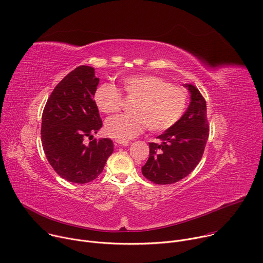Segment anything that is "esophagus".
<instances>
[{
  "label": "esophagus",
  "instance_id": "34e87169",
  "mask_svg": "<svg viewBox=\"0 0 263 263\" xmlns=\"http://www.w3.org/2000/svg\"><path fill=\"white\" fill-rule=\"evenodd\" d=\"M115 144L116 145H128L129 144V141L127 140H120V139H117L115 141Z\"/></svg>",
  "mask_w": 263,
  "mask_h": 263
}]
</instances>
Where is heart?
Returning a JSON list of instances; mask_svg holds the SVG:
<instances>
[{"label":"heart","instance_id":"obj_1","mask_svg":"<svg viewBox=\"0 0 263 263\" xmlns=\"http://www.w3.org/2000/svg\"><path fill=\"white\" fill-rule=\"evenodd\" d=\"M122 85L127 97L136 99L131 107L134 114L107 120L106 133L114 138L131 139L146 127L153 132L166 131L180 120L185 110V88L155 74L127 76L122 79ZM95 103L103 114H117L123 106V95L117 86L105 83L97 88Z\"/></svg>","mask_w":263,"mask_h":263}]
</instances>
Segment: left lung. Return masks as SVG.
Masks as SVG:
<instances>
[{"label": "left lung", "instance_id": "8db88e82", "mask_svg": "<svg viewBox=\"0 0 263 263\" xmlns=\"http://www.w3.org/2000/svg\"><path fill=\"white\" fill-rule=\"evenodd\" d=\"M191 92V104L182 118L149 142V156L142 175L155 184H173L190 175L199 164L209 135L204 97L193 84H184Z\"/></svg>", "mask_w": 263, "mask_h": 263}]
</instances>
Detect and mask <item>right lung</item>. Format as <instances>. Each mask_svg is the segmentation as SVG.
<instances>
[{
  "label": "right lung",
  "instance_id": "1",
  "mask_svg": "<svg viewBox=\"0 0 263 263\" xmlns=\"http://www.w3.org/2000/svg\"><path fill=\"white\" fill-rule=\"evenodd\" d=\"M95 68L81 65L56 85L42 118V142L54 171L68 182L84 184L98 178L114 152L110 138H84L102 128L95 92L99 84Z\"/></svg>",
  "mask_w": 263,
  "mask_h": 263
}]
</instances>
